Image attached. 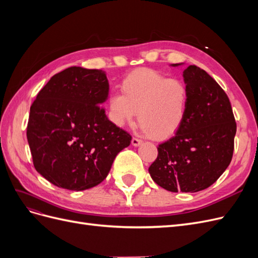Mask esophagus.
<instances>
[{
    "label": "esophagus",
    "instance_id": "obj_1",
    "mask_svg": "<svg viewBox=\"0 0 258 258\" xmlns=\"http://www.w3.org/2000/svg\"><path fill=\"white\" fill-rule=\"evenodd\" d=\"M143 142L141 141V140H139V139H137V138H134V139H132L131 140V144L132 145H134V146H140V145H141Z\"/></svg>",
    "mask_w": 258,
    "mask_h": 258
}]
</instances>
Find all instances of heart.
<instances>
[{"label":"heart","mask_w":258,"mask_h":258,"mask_svg":"<svg viewBox=\"0 0 258 258\" xmlns=\"http://www.w3.org/2000/svg\"><path fill=\"white\" fill-rule=\"evenodd\" d=\"M122 95L113 92L107 108L117 127L132 122L137 116L143 134L156 140L173 137L182 127L188 110L189 95L184 82L167 79L150 69H140L124 77Z\"/></svg>","instance_id":"1"}]
</instances>
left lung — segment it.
<instances>
[{
  "label": "left lung",
  "instance_id": "left-lung-1",
  "mask_svg": "<svg viewBox=\"0 0 258 258\" xmlns=\"http://www.w3.org/2000/svg\"><path fill=\"white\" fill-rule=\"evenodd\" d=\"M183 77L189 95L185 121L173 138L158 145L148 172L169 191L196 192L212 185L229 166L237 124L227 95L205 70L188 66Z\"/></svg>",
  "mask_w": 258,
  "mask_h": 258
}]
</instances>
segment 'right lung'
I'll return each instance as SVG.
<instances>
[{
    "label": "right lung",
    "instance_id": "right-lung-1",
    "mask_svg": "<svg viewBox=\"0 0 258 258\" xmlns=\"http://www.w3.org/2000/svg\"><path fill=\"white\" fill-rule=\"evenodd\" d=\"M106 72L71 67L53 75L30 107L27 138L36 171L51 184L85 190L107 176L131 137L101 108Z\"/></svg>",
    "mask_w": 258,
    "mask_h": 258
}]
</instances>
